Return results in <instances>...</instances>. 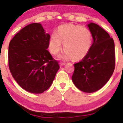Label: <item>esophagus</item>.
<instances>
[{"label": "esophagus", "instance_id": "obj_1", "mask_svg": "<svg viewBox=\"0 0 123 123\" xmlns=\"http://www.w3.org/2000/svg\"><path fill=\"white\" fill-rule=\"evenodd\" d=\"M65 64H66V63H64V62H60V63H59V65H60V66H64Z\"/></svg>", "mask_w": 123, "mask_h": 123}]
</instances>
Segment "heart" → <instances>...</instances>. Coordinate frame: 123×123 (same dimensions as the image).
<instances>
[{
	"instance_id": "1",
	"label": "heart",
	"mask_w": 123,
	"mask_h": 123,
	"mask_svg": "<svg viewBox=\"0 0 123 123\" xmlns=\"http://www.w3.org/2000/svg\"><path fill=\"white\" fill-rule=\"evenodd\" d=\"M92 42V33L88 28L72 24H64L59 26L57 32L51 35L49 48L52 53L56 55L62 49L63 43L65 51L59 58L68 60L72 57L77 61L87 56Z\"/></svg>"
}]
</instances>
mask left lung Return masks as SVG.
<instances>
[{
  "label": "left lung",
  "mask_w": 123,
  "mask_h": 123,
  "mask_svg": "<svg viewBox=\"0 0 123 123\" xmlns=\"http://www.w3.org/2000/svg\"><path fill=\"white\" fill-rule=\"evenodd\" d=\"M87 26L93 35L92 45L87 56L74 64L72 80L78 89L90 93L101 89L111 77L115 54L113 40L104 29L93 23Z\"/></svg>",
  "instance_id": "obj_1"
}]
</instances>
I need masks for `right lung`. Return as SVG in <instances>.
Instances as JSON below:
<instances>
[{"instance_id": "add662e5", "label": "right lung", "mask_w": 123, "mask_h": 123, "mask_svg": "<svg viewBox=\"0 0 123 123\" xmlns=\"http://www.w3.org/2000/svg\"><path fill=\"white\" fill-rule=\"evenodd\" d=\"M49 38L42 24L32 23L22 29L10 42L8 66L12 77L31 93L47 90L59 69L58 62L47 50Z\"/></svg>"}]
</instances>
